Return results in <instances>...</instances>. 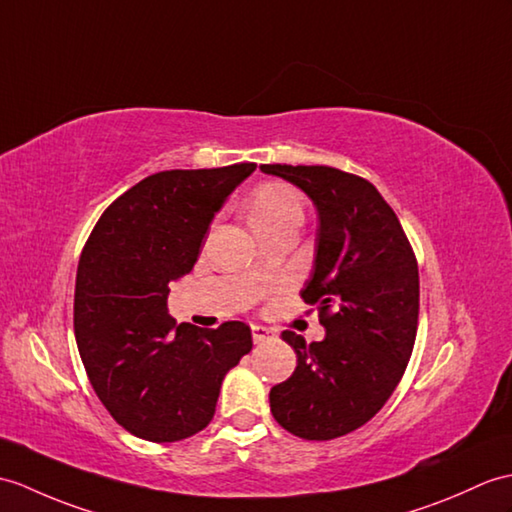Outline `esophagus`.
<instances>
[{
  "label": "esophagus",
  "instance_id": "obj_1",
  "mask_svg": "<svg viewBox=\"0 0 512 512\" xmlns=\"http://www.w3.org/2000/svg\"><path fill=\"white\" fill-rule=\"evenodd\" d=\"M251 331H253V342H255V344H261V342H266V340H272V338H275V334H272L270 329L261 327V325H253V327H251Z\"/></svg>",
  "mask_w": 512,
  "mask_h": 512
}]
</instances>
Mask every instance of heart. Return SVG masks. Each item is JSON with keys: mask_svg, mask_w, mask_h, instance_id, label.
Returning a JSON list of instances; mask_svg holds the SVG:
<instances>
[{"mask_svg": "<svg viewBox=\"0 0 512 512\" xmlns=\"http://www.w3.org/2000/svg\"><path fill=\"white\" fill-rule=\"evenodd\" d=\"M248 220L255 233L283 227V224H301L303 200L285 183L259 185L248 198Z\"/></svg>", "mask_w": 512, "mask_h": 512, "instance_id": "obj_1", "label": "heart"}]
</instances>
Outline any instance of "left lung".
Returning <instances> with one entry per match:
<instances>
[{
    "instance_id": "left-lung-1",
    "label": "left lung",
    "mask_w": 512,
    "mask_h": 512,
    "mask_svg": "<svg viewBox=\"0 0 512 512\" xmlns=\"http://www.w3.org/2000/svg\"><path fill=\"white\" fill-rule=\"evenodd\" d=\"M261 172L314 202V270L301 296L318 305L325 327L312 344L281 334L296 368L272 386L270 412L294 436L331 441L371 421L406 371L419 320L417 259L395 211L364 178L327 165L277 163Z\"/></svg>"
}]
</instances>
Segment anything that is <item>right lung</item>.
Masks as SVG:
<instances>
[{
	"mask_svg": "<svg viewBox=\"0 0 512 512\" xmlns=\"http://www.w3.org/2000/svg\"><path fill=\"white\" fill-rule=\"evenodd\" d=\"M255 168L152 174L102 213L80 255L74 331L82 364L111 417L146 441H183L207 427L224 375L253 349L240 320L218 329L176 325L168 296Z\"/></svg>",
	"mask_w": 512,
	"mask_h": 512,
	"instance_id": "add662e5",
	"label": "right lung"
}]
</instances>
